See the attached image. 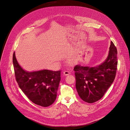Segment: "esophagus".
<instances>
[{"label": "esophagus", "mask_w": 130, "mask_h": 130, "mask_svg": "<svg viewBox=\"0 0 130 130\" xmlns=\"http://www.w3.org/2000/svg\"><path fill=\"white\" fill-rule=\"evenodd\" d=\"M63 75L64 76H67V75H70V72L67 71V70H65L63 72Z\"/></svg>", "instance_id": "obj_1"}]
</instances>
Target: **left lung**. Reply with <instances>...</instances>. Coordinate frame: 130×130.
<instances>
[{
  "label": "left lung",
  "instance_id": "1",
  "mask_svg": "<svg viewBox=\"0 0 130 130\" xmlns=\"http://www.w3.org/2000/svg\"><path fill=\"white\" fill-rule=\"evenodd\" d=\"M117 51L111 42L108 56L101 64L95 67L77 65L76 87L79 96L84 101L92 103L100 100L115 79L117 67Z\"/></svg>",
  "mask_w": 130,
  "mask_h": 130
}]
</instances>
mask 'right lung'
Segmentation results:
<instances>
[{"label": "right lung", "mask_w": 130, "mask_h": 130, "mask_svg": "<svg viewBox=\"0 0 130 130\" xmlns=\"http://www.w3.org/2000/svg\"><path fill=\"white\" fill-rule=\"evenodd\" d=\"M13 63L16 81L29 100L43 107L50 106L55 101L61 80L60 70L27 71L17 62L15 52Z\"/></svg>", "instance_id": "right-lung-1"}]
</instances>
